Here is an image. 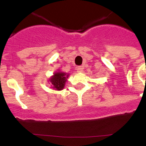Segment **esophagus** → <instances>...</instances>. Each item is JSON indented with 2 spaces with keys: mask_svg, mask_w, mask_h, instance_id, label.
<instances>
[{
  "mask_svg": "<svg viewBox=\"0 0 146 146\" xmlns=\"http://www.w3.org/2000/svg\"><path fill=\"white\" fill-rule=\"evenodd\" d=\"M82 71H83V67L82 66H79L77 69V72L78 73H81V72H82Z\"/></svg>",
  "mask_w": 146,
  "mask_h": 146,
  "instance_id": "34e87169",
  "label": "esophagus"
}]
</instances>
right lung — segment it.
Wrapping results in <instances>:
<instances>
[{"label":"right lung","mask_w":146,"mask_h":146,"mask_svg":"<svg viewBox=\"0 0 146 146\" xmlns=\"http://www.w3.org/2000/svg\"><path fill=\"white\" fill-rule=\"evenodd\" d=\"M69 74L58 70L53 74V75L50 77L48 80V82L51 85V88L55 91H61L64 88L67 79L69 77Z\"/></svg>","instance_id":"right-lung-1"}]
</instances>
